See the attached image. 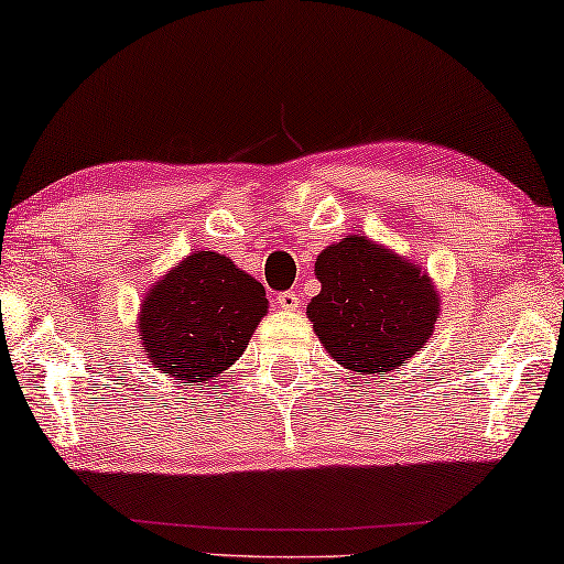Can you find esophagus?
Returning <instances> with one entry per match:
<instances>
[{
    "label": "esophagus",
    "mask_w": 564,
    "mask_h": 564,
    "mask_svg": "<svg viewBox=\"0 0 564 564\" xmlns=\"http://www.w3.org/2000/svg\"><path fill=\"white\" fill-rule=\"evenodd\" d=\"M275 304L283 311H296L299 308V293L296 291H283L275 296Z\"/></svg>",
    "instance_id": "34e87169"
}]
</instances>
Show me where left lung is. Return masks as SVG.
I'll use <instances>...</instances> for the list:
<instances>
[{"label":"left lung","mask_w":564,"mask_h":564,"mask_svg":"<svg viewBox=\"0 0 564 564\" xmlns=\"http://www.w3.org/2000/svg\"><path fill=\"white\" fill-rule=\"evenodd\" d=\"M322 293L306 316L324 349L351 372H392L423 349L441 301L431 275L408 258L347 235L316 258Z\"/></svg>","instance_id":"left-lung-1"}]
</instances>
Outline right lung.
Instances as JSON below:
<instances>
[{
    "instance_id": "1",
    "label": "right lung",
    "mask_w": 564,
    "mask_h": 564,
    "mask_svg": "<svg viewBox=\"0 0 564 564\" xmlns=\"http://www.w3.org/2000/svg\"><path fill=\"white\" fill-rule=\"evenodd\" d=\"M265 314L263 283L215 250H195L141 301L139 339L159 372L207 382L238 362Z\"/></svg>"
}]
</instances>
